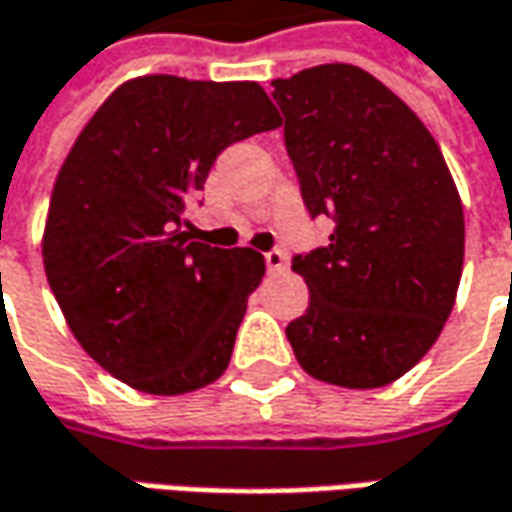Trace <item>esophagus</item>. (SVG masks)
<instances>
[{"label":"esophagus","instance_id":"obj_1","mask_svg":"<svg viewBox=\"0 0 512 512\" xmlns=\"http://www.w3.org/2000/svg\"><path fill=\"white\" fill-rule=\"evenodd\" d=\"M266 269L272 274L283 272L286 269V255L280 252V249H272V252H266Z\"/></svg>","mask_w":512,"mask_h":512}]
</instances>
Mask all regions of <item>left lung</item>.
I'll return each instance as SVG.
<instances>
[{
	"label": "left lung",
	"mask_w": 512,
	"mask_h": 512,
	"mask_svg": "<svg viewBox=\"0 0 512 512\" xmlns=\"http://www.w3.org/2000/svg\"><path fill=\"white\" fill-rule=\"evenodd\" d=\"M286 150L328 246L294 255L309 309L286 326L303 371L340 388H382L422 360L456 303L465 212L419 115L354 64L274 79Z\"/></svg>",
	"instance_id": "obj_1"
}]
</instances>
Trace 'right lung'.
Wrapping results in <instances>:
<instances>
[{
    "mask_svg": "<svg viewBox=\"0 0 512 512\" xmlns=\"http://www.w3.org/2000/svg\"><path fill=\"white\" fill-rule=\"evenodd\" d=\"M274 127L257 81L141 76L113 90L64 158L47 283L81 348L135 391L189 394L226 371L266 260L192 240L184 212L229 144Z\"/></svg>",
    "mask_w": 512,
    "mask_h": 512,
    "instance_id": "add662e5",
    "label": "right lung"
}]
</instances>
